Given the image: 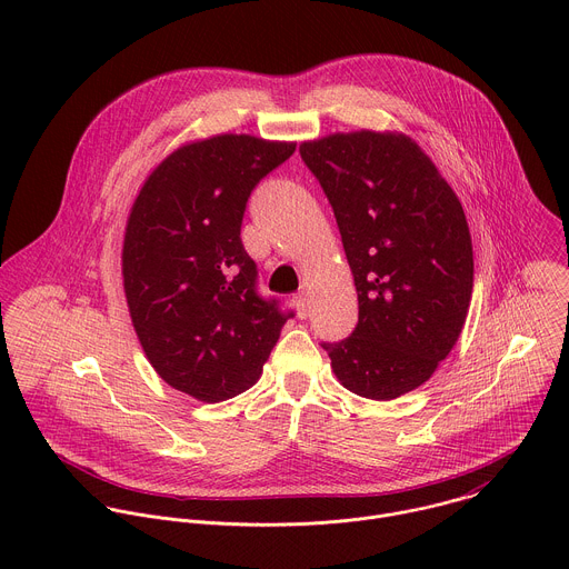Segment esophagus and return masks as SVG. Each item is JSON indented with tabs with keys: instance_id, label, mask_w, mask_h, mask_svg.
<instances>
[{
	"instance_id": "1",
	"label": "esophagus",
	"mask_w": 569,
	"mask_h": 569,
	"mask_svg": "<svg viewBox=\"0 0 569 569\" xmlns=\"http://www.w3.org/2000/svg\"><path fill=\"white\" fill-rule=\"evenodd\" d=\"M292 301H295L297 315H299V317H306V315H308V295L301 290V292H297V295L292 297Z\"/></svg>"
}]
</instances>
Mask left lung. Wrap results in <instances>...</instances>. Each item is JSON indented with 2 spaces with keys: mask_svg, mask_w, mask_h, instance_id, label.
Listing matches in <instances>:
<instances>
[{
  "mask_svg": "<svg viewBox=\"0 0 569 569\" xmlns=\"http://www.w3.org/2000/svg\"><path fill=\"white\" fill-rule=\"evenodd\" d=\"M299 154L333 207L358 290L349 338L321 342L353 393L391 400L423 385L455 347L472 295L459 198L405 134L340 132Z\"/></svg>",
  "mask_w": 569,
  "mask_h": 569,
  "instance_id": "obj_1",
  "label": "left lung"
}]
</instances>
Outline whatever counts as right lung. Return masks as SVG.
Wrapping results in <instances>:
<instances>
[{
    "label": "right lung",
    "mask_w": 569,
    "mask_h": 569,
    "mask_svg": "<svg viewBox=\"0 0 569 569\" xmlns=\"http://www.w3.org/2000/svg\"><path fill=\"white\" fill-rule=\"evenodd\" d=\"M295 143L218 134L169 154L143 182L123 238V290L154 371L220 402L250 389L295 315L259 292L240 224Z\"/></svg>",
    "instance_id": "add662e5"
}]
</instances>
